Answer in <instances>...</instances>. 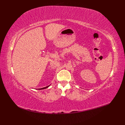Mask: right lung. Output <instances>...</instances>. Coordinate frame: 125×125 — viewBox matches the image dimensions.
<instances>
[{"mask_svg":"<svg viewBox=\"0 0 125 125\" xmlns=\"http://www.w3.org/2000/svg\"><path fill=\"white\" fill-rule=\"evenodd\" d=\"M50 86V85H48V86H46V87H44V88H41V89H39V90H43V89H46V88H47L48 87H49Z\"/></svg>","mask_w":125,"mask_h":125,"instance_id":"right-lung-1","label":"right lung"}]
</instances>
